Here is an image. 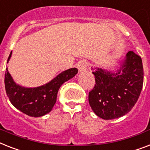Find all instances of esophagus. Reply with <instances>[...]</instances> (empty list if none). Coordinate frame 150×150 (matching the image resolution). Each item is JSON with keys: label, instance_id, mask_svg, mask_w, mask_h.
Segmentation results:
<instances>
[{"label": "esophagus", "instance_id": "1", "mask_svg": "<svg viewBox=\"0 0 150 150\" xmlns=\"http://www.w3.org/2000/svg\"><path fill=\"white\" fill-rule=\"evenodd\" d=\"M77 68L79 70V71H85L86 68H87V62H86V60L79 61L77 64Z\"/></svg>", "mask_w": 150, "mask_h": 150}]
</instances>
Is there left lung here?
<instances>
[{
    "label": "left lung",
    "mask_w": 150,
    "mask_h": 150,
    "mask_svg": "<svg viewBox=\"0 0 150 150\" xmlns=\"http://www.w3.org/2000/svg\"><path fill=\"white\" fill-rule=\"evenodd\" d=\"M92 74L96 84L88 93V103L98 117L106 120L116 119L131 111L140 96L143 85L140 56L129 51L115 73L97 68Z\"/></svg>",
    "instance_id": "left-lung-1"
}]
</instances>
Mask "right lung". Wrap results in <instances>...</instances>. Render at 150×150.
<instances>
[{
    "label": "right lung",
    "instance_id": "1",
    "mask_svg": "<svg viewBox=\"0 0 150 150\" xmlns=\"http://www.w3.org/2000/svg\"><path fill=\"white\" fill-rule=\"evenodd\" d=\"M12 52L10 53L7 62ZM77 73V69H69L60 73L44 86L37 88H24L14 82L8 69H6L4 75L6 93L10 102L18 110L29 116L40 117L51 112L57 100L59 88Z\"/></svg>",
    "mask_w": 150,
    "mask_h": 150
}]
</instances>
